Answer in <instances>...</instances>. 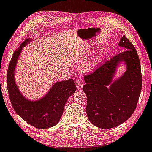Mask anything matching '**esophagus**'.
<instances>
[{"label": "esophagus", "mask_w": 152, "mask_h": 152, "mask_svg": "<svg viewBox=\"0 0 152 152\" xmlns=\"http://www.w3.org/2000/svg\"><path fill=\"white\" fill-rule=\"evenodd\" d=\"M75 84H76V87L78 89H80V88H81L83 86V84H84V82L83 80H80V79H78L76 80V81H75Z\"/></svg>", "instance_id": "obj_1"}]
</instances>
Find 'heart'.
Wrapping results in <instances>:
<instances>
[{
    "label": "heart",
    "mask_w": 152,
    "mask_h": 152,
    "mask_svg": "<svg viewBox=\"0 0 152 152\" xmlns=\"http://www.w3.org/2000/svg\"><path fill=\"white\" fill-rule=\"evenodd\" d=\"M95 64H96V62H93V63H92L91 64H90V66H94Z\"/></svg>",
    "instance_id": "obj_1"
}]
</instances>
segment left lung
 I'll use <instances>...</instances> for the list:
<instances>
[{"instance_id": "obj_1", "label": "left lung", "mask_w": 152, "mask_h": 152, "mask_svg": "<svg viewBox=\"0 0 152 152\" xmlns=\"http://www.w3.org/2000/svg\"><path fill=\"white\" fill-rule=\"evenodd\" d=\"M118 45L125 50L84 76L86 84L83 90L87 96L88 118L94 126L102 129L116 127L132 116L142 90L141 66L135 47L125 36ZM121 61L126 62L127 71L111 84Z\"/></svg>"}]
</instances>
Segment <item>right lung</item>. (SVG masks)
Listing matches in <instances>:
<instances>
[{"instance_id":"add662e5","label":"right lung","mask_w":152,"mask_h":152,"mask_svg":"<svg viewBox=\"0 0 152 152\" xmlns=\"http://www.w3.org/2000/svg\"><path fill=\"white\" fill-rule=\"evenodd\" d=\"M25 40L15 51L7 73V86L13 108L21 118L35 128L45 129L55 126L62 117L65 103L76 90L74 80L69 79L54 84L45 96L38 101L25 99L15 81V69L22 48L29 42Z\"/></svg>"}]
</instances>
